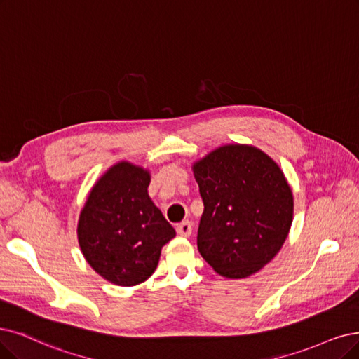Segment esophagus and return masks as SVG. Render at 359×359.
Segmentation results:
<instances>
[{"mask_svg": "<svg viewBox=\"0 0 359 359\" xmlns=\"http://www.w3.org/2000/svg\"><path fill=\"white\" fill-rule=\"evenodd\" d=\"M176 229H177V233L180 236H191V233H192V224H191L189 220H184V222L177 224Z\"/></svg>", "mask_w": 359, "mask_h": 359, "instance_id": "34e87169", "label": "esophagus"}]
</instances>
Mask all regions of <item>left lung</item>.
Here are the masks:
<instances>
[{"mask_svg": "<svg viewBox=\"0 0 359 359\" xmlns=\"http://www.w3.org/2000/svg\"><path fill=\"white\" fill-rule=\"evenodd\" d=\"M204 213L196 244L231 280L260 271L281 250L293 222V192L273 159L250 144H224L192 165Z\"/></svg>", "mask_w": 359, "mask_h": 359, "instance_id": "1", "label": "left lung"}]
</instances>
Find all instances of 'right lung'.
<instances>
[{
  "label": "right lung",
  "instance_id": "obj_1",
  "mask_svg": "<svg viewBox=\"0 0 359 359\" xmlns=\"http://www.w3.org/2000/svg\"><path fill=\"white\" fill-rule=\"evenodd\" d=\"M148 170L112 165L91 188L78 220V243L90 266L115 285H137L154 273L176 231L149 198Z\"/></svg>",
  "mask_w": 359,
  "mask_h": 359
}]
</instances>
